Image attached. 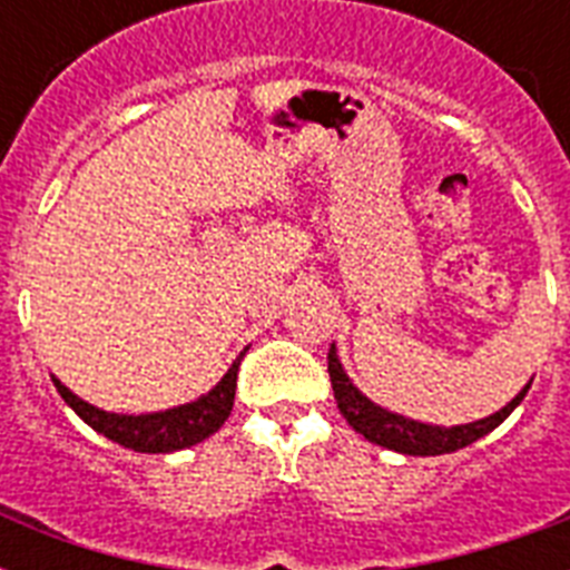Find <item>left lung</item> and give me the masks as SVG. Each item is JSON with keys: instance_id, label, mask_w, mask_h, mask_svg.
<instances>
[{"instance_id": "left-lung-1", "label": "left lung", "mask_w": 570, "mask_h": 570, "mask_svg": "<svg viewBox=\"0 0 570 570\" xmlns=\"http://www.w3.org/2000/svg\"><path fill=\"white\" fill-rule=\"evenodd\" d=\"M328 375L340 414L346 416V423L352 425L357 434H364L370 443L387 446V450L393 452H405V455H443V452H455L461 450V446H470V443L479 441V438H485L488 432H494L497 425L503 423L505 416L521 405V399L527 396V390H530L532 384L530 381L503 411H497V414L485 416V420H476V423L443 429V425L416 423V420H407V416L390 414V411L379 407L375 402H370V399L348 381V375L343 373V364H340L337 348L334 346H331L328 352Z\"/></svg>"}]
</instances>
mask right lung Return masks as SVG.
Returning a JSON list of instances; mask_svg holds the SVG:
<instances>
[{"instance_id": "obj_1", "label": "right lung", "mask_w": 570, "mask_h": 570, "mask_svg": "<svg viewBox=\"0 0 570 570\" xmlns=\"http://www.w3.org/2000/svg\"><path fill=\"white\" fill-rule=\"evenodd\" d=\"M239 361L242 355L233 361L227 375H224L206 396H200L197 402H189V405L171 407V411H159V414H109V411H100V407L88 405L85 399L70 393L58 379L52 381H56L61 399L73 407L76 414L82 416L85 423L91 425L94 432L106 434L109 441L120 443V446H127V450L174 452L206 441V438L213 432H218L224 425V420L230 416L233 396H236Z\"/></svg>"}]
</instances>
